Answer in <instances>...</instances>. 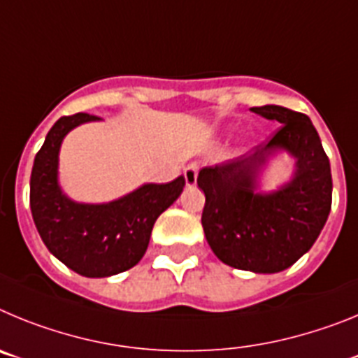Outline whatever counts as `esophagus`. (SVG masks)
I'll return each instance as SVG.
<instances>
[{"mask_svg": "<svg viewBox=\"0 0 358 358\" xmlns=\"http://www.w3.org/2000/svg\"><path fill=\"white\" fill-rule=\"evenodd\" d=\"M197 170H199L197 163L188 164V166L185 169V179H186V185L188 186H194L195 182H197Z\"/></svg>", "mask_w": 358, "mask_h": 358, "instance_id": "obj_1", "label": "esophagus"}]
</instances>
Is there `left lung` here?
<instances>
[{
    "instance_id": "8db88e82",
    "label": "left lung",
    "mask_w": 358,
    "mask_h": 358,
    "mask_svg": "<svg viewBox=\"0 0 358 358\" xmlns=\"http://www.w3.org/2000/svg\"><path fill=\"white\" fill-rule=\"evenodd\" d=\"M280 131L249 156L206 166L197 185L206 195L202 227L211 251L229 267L273 274L296 264L317 240L331 208L330 161L310 118L281 106L252 107ZM278 150L296 159L293 179L276 192H255Z\"/></svg>"
}]
</instances>
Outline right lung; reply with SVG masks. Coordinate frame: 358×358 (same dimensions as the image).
Listing matches in <instances>:
<instances>
[{
  "mask_svg": "<svg viewBox=\"0 0 358 358\" xmlns=\"http://www.w3.org/2000/svg\"><path fill=\"white\" fill-rule=\"evenodd\" d=\"M98 116H62L36 154L30 177V210L48 251L85 278L129 271L143 258L152 227L185 188V177L166 185H143L103 204L75 202L59 186V150L64 136Z\"/></svg>",
  "mask_w": 358,
  "mask_h": 358,
  "instance_id": "obj_1",
  "label": "right lung"
}]
</instances>
